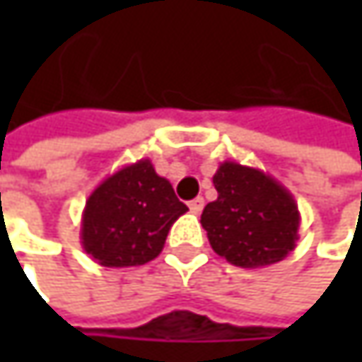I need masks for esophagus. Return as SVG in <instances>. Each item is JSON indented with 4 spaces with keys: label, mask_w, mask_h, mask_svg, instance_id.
Returning <instances> with one entry per match:
<instances>
[{
    "label": "esophagus",
    "mask_w": 362,
    "mask_h": 362,
    "mask_svg": "<svg viewBox=\"0 0 362 362\" xmlns=\"http://www.w3.org/2000/svg\"><path fill=\"white\" fill-rule=\"evenodd\" d=\"M188 207H190V211H192V214H201V211H203V207H205V201H203V197H197V199H192V201L188 203Z\"/></svg>",
    "instance_id": "esophagus-1"
}]
</instances>
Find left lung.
I'll list each match as a JSON object with an SVG mask.
<instances>
[{
    "label": "left lung",
    "mask_w": 362,
    "mask_h": 362,
    "mask_svg": "<svg viewBox=\"0 0 362 362\" xmlns=\"http://www.w3.org/2000/svg\"><path fill=\"white\" fill-rule=\"evenodd\" d=\"M218 199L207 203L201 224L211 250L241 268H262L296 250L300 211L293 194L272 176L235 161L214 174Z\"/></svg>",
    "instance_id": "1"
}]
</instances>
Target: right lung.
I'll list each match as a JSON object with an SVG mask.
<instances>
[{"mask_svg": "<svg viewBox=\"0 0 362 362\" xmlns=\"http://www.w3.org/2000/svg\"><path fill=\"white\" fill-rule=\"evenodd\" d=\"M188 207L148 159L121 168L86 201L81 245L107 268H129L155 259L172 224Z\"/></svg>", "mask_w": 362, "mask_h": 362, "instance_id": "obj_1", "label": "right lung"}]
</instances>
